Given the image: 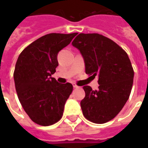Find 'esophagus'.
<instances>
[{
  "label": "esophagus",
  "mask_w": 148,
  "mask_h": 148,
  "mask_svg": "<svg viewBox=\"0 0 148 148\" xmlns=\"http://www.w3.org/2000/svg\"><path fill=\"white\" fill-rule=\"evenodd\" d=\"M73 87H74V88H78L79 87L77 84H73Z\"/></svg>",
  "instance_id": "obj_1"
}]
</instances>
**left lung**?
I'll use <instances>...</instances> for the list:
<instances>
[{
	"mask_svg": "<svg viewBox=\"0 0 148 148\" xmlns=\"http://www.w3.org/2000/svg\"><path fill=\"white\" fill-rule=\"evenodd\" d=\"M82 54L87 74L98 76V90L84 86V116L95 124L114 119L131 95L134 69L127 53L114 41L99 34H79L72 42Z\"/></svg>",
	"mask_w": 148,
	"mask_h": 148,
	"instance_id": "obj_1",
	"label": "left lung"
}]
</instances>
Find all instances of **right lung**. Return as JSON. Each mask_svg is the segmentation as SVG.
Wrapping results in <instances>:
<instances>
[{
	"label": "right lung",
	"instance_id": "1",
	"mask_svg": "<svg viewBox=\"0 0 148 148\" xmlns=\"http://www.w3.org/2000/svg\"><path fill=\"white\" fill-rule=\"evenodd\" d=\"M77 34H46L25 47L17 58L14 72L17 97L31 121L39 125H52L62 117L73 86L58 83L51 75L58 66V52Z\"/></svg>",
	"mask_w": 148,
	"mask_h": 148
}]
</instances>
